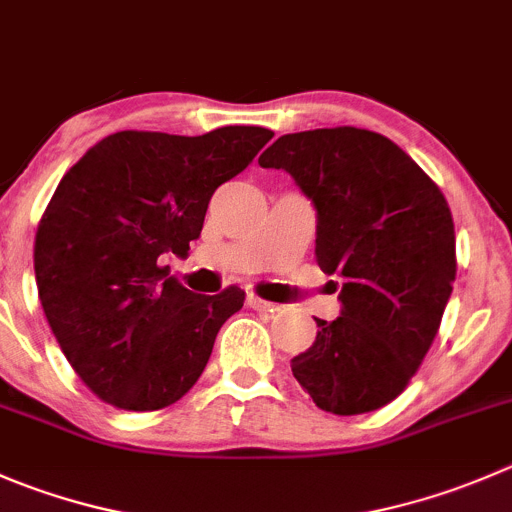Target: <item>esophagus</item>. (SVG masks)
<instances>
[{
  "mask_svg": "<svg viewBox=\"0 0 512 512\" xmlns=\"http://www.w3.org/2000/svg\"><path fill=\"white\" fill-rule=\"evenodd\" d=\"M247 305L252 307V310H262V312H275L277 310V305L275 302H267V300H262V297H257V295H247Z\"/></svg>",
  "mask_w": 512,
  "mask_h": 512,
  "instance_id": "obj_1",
  "label": "esophagus"
}]
</instances>
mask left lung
<instances>
[{
	"mask_svg": "<svg viewBox=\"0 0 512 512\" xmlns=\"http://www.w3.org/2000/svg\"><path fill=\"white\" fill-rule=\"evenodd\" d=\"M260 167L290 172L317 212V265L342 277L337 320L292 357L325 413L393 403L428 355L455 282V227L440 187L388 137L357 127L282 135Z\"/></svg>",
	"mask_w": 512,
	"mask_h": 512,
	"instance_id": "8db88e82",
	"label": "left lung"
}]
</instances>
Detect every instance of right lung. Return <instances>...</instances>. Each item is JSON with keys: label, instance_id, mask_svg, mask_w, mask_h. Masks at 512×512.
Returning a JSON list of instances; mask_svg holds the SVG:
<instances>
[{"label": "right lung", "instance_id": "obj_1", "mask_svg": "<svg viewBox=\"0 0 512 512\" xmlns=\"http://www.w3.org/2000/svg\"><path fill=\"white\" fill-rule=\"evenodd\" d=\"M270 140L265 127L124 130L62 177L34 237V275L64 357L104 403L160 410L202 375L245 292L195 295L162 260L190 250L217 187Z\"/></svg>", "mask_w": 512, "mask_h": 512}]
</instances>
